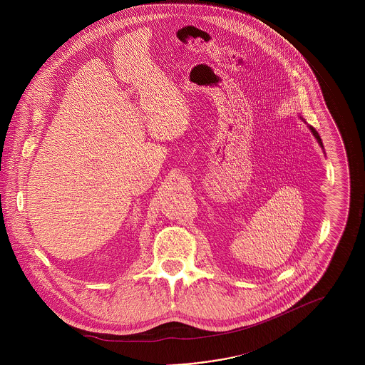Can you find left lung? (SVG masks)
Listing matches in <instances>:
<instances>
[{
  "instance_id": "1",
  "label": "left lung",
  "mask_w": 365,
  "mask_h": 365,
  "mask_svg": "<svg viewBox=\"0 0 365 365\" xmlns=\"http://www.w3.org/2000/svg\"><path fill=\"white\" fill-rule=\"evenodd\" d=\"M299 118H301V116H299ZM301 119H302V118H301ZM302 120H304V119H302ZM304 122H305V120H304ZM305 123H307V122H305ZM308 127H309V130H311V133H312L313 137H314V138H316V140H317V142H319V145H320V146H322V149H324V148H323V142H322V138H320V135H319V133H317V131H316V130H314V128H313L312 125H309V124H308Z\"/></svg>"
}]
</instances>
